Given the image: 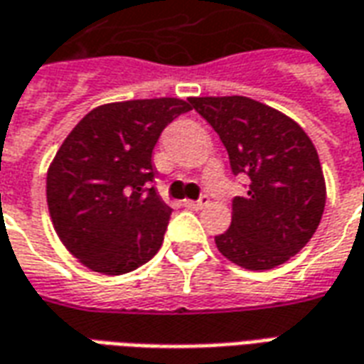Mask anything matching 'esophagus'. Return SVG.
I'll list each match as a JSON object with an SVG mask.
<instances>
[{
	"mask_svg": "<svg viewBox=\"0 0 364 364\" xmlns=\"http://www.w3.org/2000/svg\"><path fill=\"white\" fill-rule=\"evenodd\" d=\"M206 205H208V197H206V195H200L198 200H185V206H187V208H195V210L205 208Z\"/></svg>",
	"mask_w": 364,
	"mask_h": 364,
	"instance_id": "34e87169",
	"label": "esophagus"
}]
</instances>
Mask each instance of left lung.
Masks as SVG:
<instances>
[{
	"mask_svg": "<svg viewBox=\"0 0 364 364\" xmlns=\"http://www.w3.org/2000/svg\"><path fill=\"white\" fill-rule=\"evenodd\" d=\"M214 128L232 173L250 179L232 200V224L214 237L224 257L252 271L282 265L304 247L326 206L320 158L296 122L250 97H193Z\"/></svg>",
	"mask_w": 364,
	"mask_h": 364,
	"instance_id": "8db88e82",
	"label": "left lung"
}]
</instances>
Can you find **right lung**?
<instances>
[{
    "instance_id": "add662e5",
    "label": "right lung",
    "mask_w": 364,
    "mask_h": 364,
    "mask_svg": "<svg viewBox=\"0 0 364 364\" xmlns=\"http://www.w3.org/2000/svg\"><path fill=\"white\" fill-rule=\"evenodd\" d=\"M191 109L171 97L103 105L60 146L46 200L62 244L85 267L124 274L158 253L171 208L154 187L151 151L164 128Z\"/></svg>"
}]
</instances>
